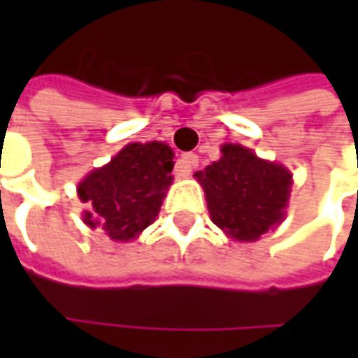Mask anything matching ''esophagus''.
<instances>
[{
  "label": "esophagus",
  "instance_id": "1",
  "mask_svg": "<svg viewBox=\"0 0 358 358\" xmlns=\"http://www.w3.org/2000/svg\"><path fill=\"white\" fill-rule=\"evenodd\" d=\"M197 164H199V157L195 155V153H184V155L180 157L178 169L180 172L186 176V174H189L194 169H197Z\"/></svg>",
  "mask_w": 358,
  "mask_h": 358
}]
</instances>
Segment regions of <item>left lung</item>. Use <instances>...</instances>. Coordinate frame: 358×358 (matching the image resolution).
<instances>
[{"label":"left lung","mask_w":358,"mask_h":358,"mask_svg":"<svg viewBox=\"0 0 358 358\" xmlns=\"http://www.w3.org/2000/svg\"><path fill=\"white\" fill-rule=\"evenodd\" d=\"M195 176L205 189L213 222L236 240L255 241L282 222L292 187V174L284 166L226 143L220 161Z\"/></svg>","instance_id":"left-lung-1"}]
</instances>
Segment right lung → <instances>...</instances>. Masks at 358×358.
<instances>
[{
  "mask_svg": "<svg viewBox=\"0 0 358 358\" xmlns=\"http://www.w3.org/2000/svg\"><path fill=\"white\" fill-rule=\"evenodd\" d=\"M172 166V149L161 141L128 143L78 186L80 199L92 209L84 213V222L101 226L115 241L136 238L155 220Z\"/></svg>",
  "mask_w": 358,
  "mask_h": 358,
  "instance_id": "1",
  "label": "right lung"
}]
</instances>
